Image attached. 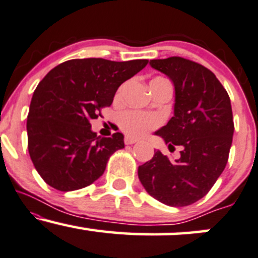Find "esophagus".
Masks as SVG:
<instances>
[{
    "label": "esophagus",
    "instance_id": "esophagus-1",
    "mask_svg": "<svg viewBox=\"0 0 258 258\" xmlns=\"http://www.w3.org/2000/svg\"><path fill=\"white\" fill-rule=\"evenodd\" d=\"M138 141L135 138H131V137H125V144L126 145H131V144H135V143H137Z\"/></svg>",
    "mask_w": 258,
    "mask_h": 258
}]
</instances>
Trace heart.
Listing matches in <instances>:
<instances>
[{"label": "heart", "mask_w": 258, "mask_h": 258, "mask_svg": "<svg viewBox=\"0 0 258 258\" xmlns=\"http://www.w3.org/2000/svg\"><path fill=\"white\" fill-rule=\"evenodd\" d=\"M153 80H166L163 78H155ZM121 94V88L117 90V96ZM117 123H119L120 130L123 133H126L130 137H143L150 132L151 130L156 128L160 126L161 119L160 116L155 115V114L142 113L137 110H126L122 111L119 116H117Z\"/></svg>", "instance_id": "1"}]
</instances>
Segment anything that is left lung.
Wrapping results in <instances>:
<instances>
[{"instance_id": "8db88e82", "label": "left lung", "mask_w": 258, "mask_h": 258, "mask_svg": "<svg viewBox=\"0 0 258 258\" xmlns=\"http://www.w3.org/2000/svg\"><path fill=\"white\" fill-rule=\"evenodd\" d=\"M175 88L174 116L156 132L169 148L180 145L172 162L157 150L138 167V178L150 196L170 207H186L203 198L225 169L234 123L231 99L215 74L187 58L150 60Z\"/></svg>"}]
</instances>
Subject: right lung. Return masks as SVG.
<instances>
[{
  "label": "right lung",
  "instance_id": "1",
  "mask_svg": "<svg viewBox=\"0 0 258 258\" xmlns=\"http://www.w3.org/2000/svg\"><path fill=\"white\" fill-rule=\"evenodd\" d=\"M147 64L148 60L74 58L42 79L33 92L26 128L30 157L46 184L74 191L103 174L109 157L125 147L123 136L98 137L90 120L101 116L121 84Z\"/></svg>",
  "mask_w": 258,
  "mask_h": 258
}]
</instances>
